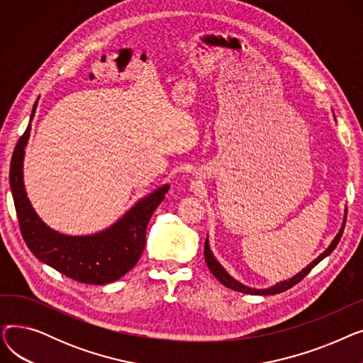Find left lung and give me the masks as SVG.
Segmentation results:
<instances>
[{
	"instance_id": "obj_1",
	"label": "left lung",
	"mask_w": 363,
	"mask_h": 363,
	"mask_svg": "<svg viewBox=\"0 0 363 363\" xmlns=\"http://www.w3.org/2000/svg\"><path fill=\"white\" fill-rule=\"evenodd\" d=\"M334 118H335V116H334ZM346 218H347V208H346V212H345V219H342V225H341V228H340L338 234L335 235V238H334L333 242L328 245V249H327L325 252H323L320 256H318L311 264H308L306 268H304L301 272H298L297 275H294L293 278H290V279H287V281H281V282L272 285V287H269V289L257 290V289L247 287V285H244V284H241L240 281H237L235 278H233L230 274H228V272L223 269V266L215 259V256H213V253H212V250H211V245H208V238H206V241H204V259H206V263H207V266H208V269H211V272L216 277V279H218L219 282H222V284L225 285V287H228V289L240 291V293H245V294H257V296H272V294H278V293H282V291H285V290H289V289L294 287V285L298 284L304 277H306L322 259H325L327 256H330V255L333 253V250L335 249L337 244H338L340 240H341L342 231H345Z\"/></svg>"
}]
</instances>
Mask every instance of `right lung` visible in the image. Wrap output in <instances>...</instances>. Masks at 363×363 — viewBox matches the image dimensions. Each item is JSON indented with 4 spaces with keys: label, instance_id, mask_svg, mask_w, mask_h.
<instances>
[{
    "label": "right lung",
    "instance_id": "add662e5",
    "mask_svg": "<svg viewBox=\"0 0 363 363\" xmlns=\"http://www.w3.org/2000/svg\"><path fill=\"white\" fill-rule=\"evenodd\" d=\"M33 104L30 121L35 116ZM30 123L17 141L10 163V186L21 233L36 259L60 274L84 284L104 285L122 278L141 257L150 218L163 201L169 185H163L135 206L107 230L92 235H65L51 230L33 211L23 184L25 148Z\"/></svg>",
    "mask_w": 363,
    "mask_h": 363
}]
</instances>
